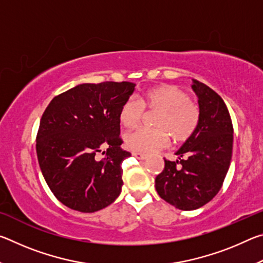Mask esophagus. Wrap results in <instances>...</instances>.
Returning <instances> with one entry per match:
<instances>
[{"label": "esophagus", "instance_id": "esophagus-1", "mask_svg": "<svg viewBox=\"0 0 263 263\" xmlns=\"http://www.w3.org/2000/svg\"><path fill=\"white\" fill-rule=\"evenodd\" d=\"M132 155L137 159H140V160H144L146 158V155L144 153H140V152H132Z\"/></svg>", "mask_w": 263, "mask_h": 263}]
</instances>
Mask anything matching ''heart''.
<instances>
[{
	"instance_id": "heart-1",
	"label": "heart",
	"mask_w": 263,
	"mask_h": 263,
	"mask_svg": "<svg viewBox=\"0 0 263 263\" xmlns=\"http://www.w3.org/2000/svg\"><path fill=\"white\" fill-rule=\"evenodd\" d=\"M144 109L157 110L155 127H139L124 137L126 147L133 152H153L168 144L169 136L183 142L194 135L199 121V110L188 95L173 84H162L142 92L139 101L127 99L119 109V122L126 128L136 127L144 117Z\"/></svg>"
}]
</instances>
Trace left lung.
Returning <instances> with one entry per match:
<instances>
[{
	"label": "left lung",
	"instance_id": "8db88e82",
	"mask_svg": "<svg viewBox=\"0 0 263 263\" xmlns=\"http://www.w3.org/2000/svg\"><path fill=\"white\" fill-rule=\"evenodd\" d=\"M191 88L198 97V125L175 153L179 159H164L163 171L155 177L160 197L185 211L205 205L218 194L233 147V125L224 101L197 80Z\"/></svg>",
	"mask_w": 263,
	"mask_h": 263
}]
</instances>
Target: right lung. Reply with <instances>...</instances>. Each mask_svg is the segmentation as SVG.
<instances>
[{"label": "right lung", "mask_w": 263, "mask_h": 263, "mask_svg": "<svg viewBox=\"0 0 263 263\" xmlns=\"http://www.w3.org/2000/svg\"><path fill=\"white\" fill-rule=\"evenodd\" d=\"M132 82L82 83L55 96L37 133L38 162L53 195L69 209L95 212L122 191L124 159L119 109ZM102 153L103 159L97 158Z\"/></svg>", "instance_id": "right-lung-1"}]
</instances>
